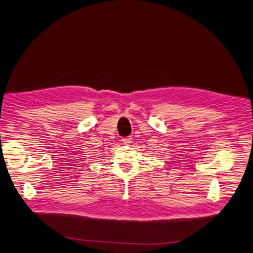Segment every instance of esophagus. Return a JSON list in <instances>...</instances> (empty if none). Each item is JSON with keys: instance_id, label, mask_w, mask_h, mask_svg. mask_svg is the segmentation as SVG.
Here are the masks:
<instances>
[{"instance_id": "esophagus-1", "label": "esophagus", "mask_w": 253, "mask_h": 253, "mask_svg": "<svg viewBox=\"0 0 253 253\" xmlns=\"http://www.w3.org/2000/svg\"><path fill=\"white\" fill-rule=\"evenodd\" d=\"M131 140H132L131 137H126V138H123V139H122V141H123L124 144H129V143L131 142Z\"/></svg>"}]
</instances>
